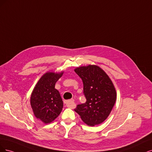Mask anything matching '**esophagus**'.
I'll list each match as a JSON object with an SVG mask.
<instances>
[{"mask_svg":"<svg viewBox=\"0 0 152 152\" xmlns=\"http://www.w3.org/2000/svg\"><path fill=\"white\" fill-rule=\"evenodd\" d=\"M74 100L73 99H71V100H65L64 101V104L66 105V106L67 107H69V108H72L74 107Z\"/></svg>","mask_w":152,"mask_h":152,"instance_id":"1","label":"esophagus"}]
</instances>
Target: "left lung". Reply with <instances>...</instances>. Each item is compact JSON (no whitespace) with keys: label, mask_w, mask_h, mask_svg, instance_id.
Returning <instances> with one entry per match:
<instances>
[{"label":"left lung","mask_w":152,"mask_h":152,"mask_svg":"<svg viewBox=\"0 0 152 152\" xmlns=\"http://www.w3.org/2000/svg\"><path fill=\"white\" fill-rule=\"evenodd\" d=\"M83 83V94L86 102L77 105L75 112L90 126L101 124L108 117L116 100L113 83L101 68L83 66L75 70Z\"/></svg>","instance_id":"8db88e82"}]
</instances>
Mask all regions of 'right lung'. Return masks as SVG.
Returning <instances> with one entry per match:
<instances>
[{
    "label": "right lung",
    "instance_id": "obj_1",
    "mask_svg": "<svg viewBox=\"0 0 152 152\" xmlns=\"http://www.w3.org/2000/svg\"><path fill=\"white\" fill-rule=\"evenodd\" d=\"M62 75V73L47 72L32 92L30 102L34 114L45 124L54 121L62 110L63 101L59 92L55 88L56 82Z\"/></svg>",
    "mask_w": 152,
    "mask_h": 152
}]
</instances>
